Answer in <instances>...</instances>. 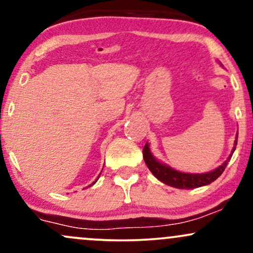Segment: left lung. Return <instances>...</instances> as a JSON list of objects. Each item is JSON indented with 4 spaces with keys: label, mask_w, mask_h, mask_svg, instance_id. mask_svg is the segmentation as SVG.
Listing matches in <instances>:
<instances>
[{
    "label": "left lung",
    "mask_w": 253,
    "mask_h": 253,
    "mask_svg": "<svg viewBox=\"0 0 253 253\" xmlns=\"http://www.w3.org/2000/svg\"><path fill=\"white\" fill-rule=\"evenodd\" d=\"M238 141V134L237 139L234 141V147L232 150V153L229 155L227 161H225L220 165L219 168H216L215 170L210 171V172L206 173H185L181 172V171H177L172 168L168 167L167 164L161 163L159 161L153 157L151 153L150 145L149 143L145 144L143 149V157L144 161L146 163L147 168H149L151 172L153 173V176L157 177L161 182L165 183V184L171 185L173 188H178V189H194V188L203 187V185L211 184V182H214L225 170V168L227 167L229 159H231L232 155H233L234 150H236Z\"/></svg>",
    "instance_id": "8db88e82"
}]
</instances>
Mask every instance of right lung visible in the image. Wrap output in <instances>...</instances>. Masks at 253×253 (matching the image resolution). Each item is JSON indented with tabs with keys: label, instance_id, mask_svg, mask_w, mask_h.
Listing matches in <instances>:
<instances>
[{
	"label": "right lung",
	"instance_id": "1",
	"mask_svg": "<svg viewBox=\"0 0 253 253\" xmlns=\"http://www.w3.org/2000/svg\"><path fill=\"white\" fill-rule=\"evenodd\" d=\"M100 175H101V173H100ZM98 177H100V176H98ZM98 177H97V178H96V181H97V179H98ZM96 181H95L94 183H91V184H90V187H91V185H92V184H95V183H96Z\"/></svg>",
	"mask_w": 253,
	"mask_h": 253
}]
</instances>
